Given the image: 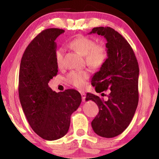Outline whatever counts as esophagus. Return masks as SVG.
<instances>
[{"instance_id": "esophagus-1", "label": "esophagus", "mask_w": 159, "mask_h": 159, "mask_svg": "<svg viewBox=\"0 0 159 159\" xmlns=\"http://www.w3.org/2000/svg\"><path fill=\"white\" fill-rule=\"evenodd\" d=\"M80 95H81V96H82V100L83 101V102H85V98H86L85 93H84V92H80Z\"/></svg>"}]
</instances>
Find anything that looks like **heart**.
Here are the masks:
<instances>
[{
  "label": "heart",
  "mask_w": 159,
  "mask_h": 159,
  "mask_svg": "<svg viewBox=\"0 0 159 159\" xmlns=\"http://www.w3.org/2000/svg\"><path fill=\"white\" fill-rule=\"evenodd\" d=\"M68 46L72 49L76 50L80 55L85 56V61L87 65L93 68H100L108 59V51L103 45H96L93 39L84 35H79L68 43ZM64 50L59 48L55 52V61L58 67L63 65ZM89 73L86 70H73L67 74V81L71 85L83 88L85 85L86 80L88 79Z\"/></svg>",
  "instance_id": "1"
}]
</instances>
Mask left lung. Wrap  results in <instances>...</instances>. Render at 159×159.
Segmentation results:
<instances>
[{
	"label": "left lung",
	"mask_w": 159,
	"mask_h": 159,
	"mask_svg": "<svg viewBox=\"0 0 159 159\" xmlns=\"http://www.w3.org/2000/svg\"><path fill=\"white\" fill-rule=\"evenodd\" d=\"M107 39L108 59L94 74L92 85L96 92L110 89L107 101L88 93L99 113L92 121L93 131L100 137L112 138L122 133L128 126L139 102L138 79L139 69L133 48L123 36L111 27H96L89 33Z\"/></svg>",
	"instance_id": "8db88e82"
}]
</instances>
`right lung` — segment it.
Segmentation results:
<instances>
[{
  "mask_svg": "<svg viewBox=\"0 0 159 159\" xmlns=\"http://www.w3.org/2000/svg\"><path fill=\"white\" fill-rule=\"evenodd\" d=\"M64 32L48 29L39 33L26 47L20 66L18 92L23 111L33 131L48 141L66 134L71 115L82 101L76 90L57 93L48 87L58 72L55 39Z\"/></svg>",
  "mask_w": 159,
  "mask_h": 159,
  "instance_id": "add662e5",
  "label": "right lung"
}]
</instances>
